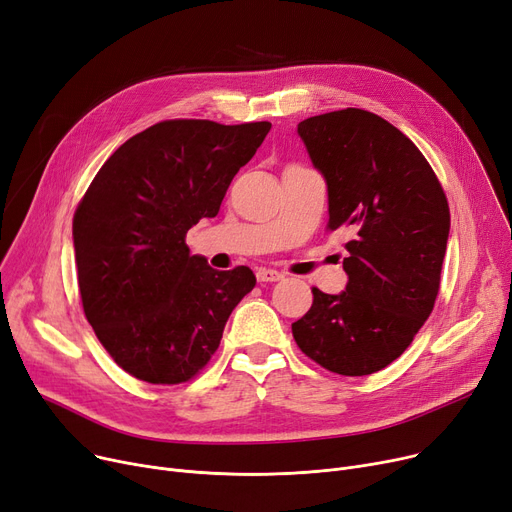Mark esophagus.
Returning a JSON list of instances; mask_svg holds the SVG:
<instances>
[{
  "mask_svg": "<svg viewBox=\"0 0 512 512\" xmlns=\"http://www.w3.org/2000/svg\"><path fill=\"white\" fill-rule=\"evenodd\" d=\"M282 278H284V274L276 272V270H259L257 272V280L259 282H278Z\"/></svg>",
  "mask_w": 512,
  "mask_h": 512,
  "instance_id": "34e87169",
  "label": "esophagus"
}]
</instances>
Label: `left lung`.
Masks as SVG:
<instances>
[{"label": "left lung", "instance_id": "1", "mask_svg": "<svg viewBox=\"0 0 512 512\" xmlns=\"http://www.w3.org/2000/svg\"><path fill=\"white\" fill-rule=\"evenodd\" d=\"M328 186L330 230H344L346 288H313L292 324L301 351L340 375H369L407 351L434 309L450 211L427 159L396 126L357 107L297 128Z\"/></svg>", "mask_w": 512, "mask_h": 512}]
</instances>
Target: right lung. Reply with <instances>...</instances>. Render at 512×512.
Returning a JSON list of instances; mask_svg holds the SVG:
<instances>
[{"label": "right lung", "instance_id": "1", "mask_svg": "<svg viewBox=\"0 0 512 512\" xmlns=\"http://www.w3.org/2000/svg\"><path fill=\"white\" fill-rule=\"evenodd\" d=\"M270 128L153 124L114 151L80 201L72 238L83 309L105 351L134 378L191 380L253 290L249 267L213 270L191 255L184 236L201 218L218 215L232 178Z\"/></svg>", "mask_w": 512, "mask_h": 512}]
</instances>
